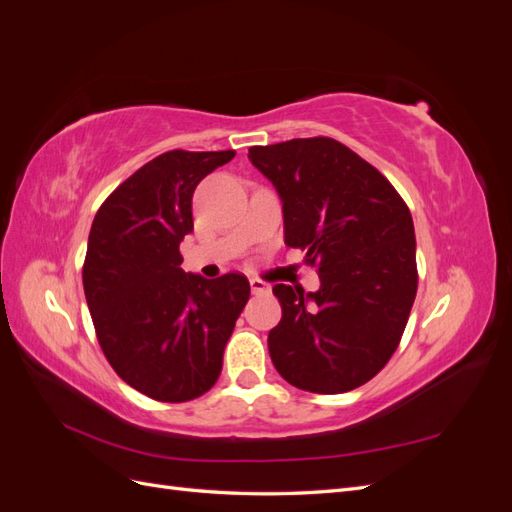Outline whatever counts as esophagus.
<instances>
[{
    "instance_id": "34e87169",
    "label": "esophagus",
    "mask_w": 512,
    "mask_h": 512,
    "mask_svg": "<svg viewBox=\"0 0 512 512\" xmlns=\"http://www.w3.org/2000/svg\"><path fill=\"white\" fill-rule=\"evenodd\" d=\"M250 288H252V294H269L271 290L262 280H250Z\"/></svg>"
}]
</instances>
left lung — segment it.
I'll return each mask as SVG.
<instances>
[{
	"mask_svg": "<svg viewBox=\"0 0 512 512\" xmlns=\"http://www.w3.org/2000/svg\"><path fill=\"white\" fill-rule=\"evenodd\" d=\"M284 203V241L318 269L320 290L275 284L269 333L280 376L301 391L356 389L389 363L416 297L408 205L378 168L329 136L250 147Z\"/></svg>",
	"mask_w": 512,
	"mask_h": 512,
	"instance_id": "8db88e82",
	"label": "left lung"
}]
</instances>
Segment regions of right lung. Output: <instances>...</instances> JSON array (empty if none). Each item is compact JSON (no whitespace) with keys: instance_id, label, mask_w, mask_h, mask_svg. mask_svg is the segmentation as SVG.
<instances>
[{"instance_id":"1","label":"right lung","mask_w":512,"mask_h":512,"mask_svg":"<svg viewBox=\"0 0 512 512\" xmlns=\"http://www.w3.org/2000/svg\"><path fill=\"white\" fill-rule=\"evenodd\" d=\"M232 158V149L166 151L117 185L91 224L83 288L100 348L151 399L181 404L211 389L250 299L241 273L205 280L181 269L196 185Z\"/></svg>"}]
</instances>
